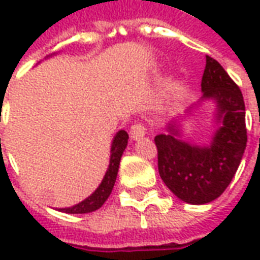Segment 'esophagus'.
Here are the masks:
<instances>
[{
	"instance_id": "esophagus-1",
	"label": "esophagus",
	"mask_w": 260,
	"mask_h": 260,
	"mask_svg": "<svg viewBox=\"0 0 260 260\" xmlns=\"http://www.w3.org/2000/svg\"><path fill=\"white\" fill-rule=\"evenodd\" d=\"M145 134H146V126L142 124V122H135V124L131 126L129 135H131V138L134 139V141L143 138V136H145Z\"/></svg>"
}]
</instances>
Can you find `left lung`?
I'll return each mask as SVG.
<instances>
[{
    "mask_svg": "<svg viewBox=\"0 0 260 260\" xmlns=\"http://www.w3.org/2000/svg\"><path fill=\"white\" fill-rule=\"evenodd\" d=\"M201 100L212 99L221 122L209 146H196L178 139L174 121L169 134L154 138L158 174L181 201L205 205L217 199L230 185L246 147L245 103L240 87L216 59L206 55Z\"/></svg>",
    "mask_w": 260,
    "mask_h": 260,
    "instance_id": "8db88e82",
    "label": "left lung"
}]
</instances>
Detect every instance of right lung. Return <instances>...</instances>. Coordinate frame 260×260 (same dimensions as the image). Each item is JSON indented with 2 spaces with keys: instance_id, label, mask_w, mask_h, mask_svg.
<instances>
[{
  "instance_id": "obj_1",
  "label": "right lung",
  "mask_w": 260,
  "mask_h": 260,
  "mask_svg": "<svg viewBox=\"0 0 260 260\" xmlns=\"http://www.w3.org/2000/svg\"><path fill=\"white\" fill-rule=\"evenodd\" d=\"M128 134L125 131H119L115 135L111 145V156H110V166L104 178H103L102 184L99 185L96 191L93 192L89 198H86L85 201H82L78 205L72 207H65V209H59L61 212L71 213V214H82V213H90L94 212L97 209L104 205V202L107 201L108 196L111 193L117 180V174H118L119 161H121V156L124 153L125 147L128 145Z\"/></svg>"
}]
</instances>
